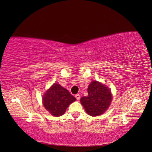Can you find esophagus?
<instances>
[{"label":"esophagus","mask_w":152,"mask_h":152,"mask_svg":"<svg viewBox=\"0 0 152 152\" xmlns=\"http://www.w3.org/2000/svg\"><path fill=\"white\" fill-rule=\"evenodd\" d=\"M75 97L76 98V99L78 100V101H79L80 99V95L79 94H76L75 95Z\"/></svg>","instance_id":"obj_1"}]
</instances>
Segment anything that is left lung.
I'll use <instances>...</instances> for the list:
<instances>
[{"label":"left lung","instance_id":"1","mask_svg":"<svg viewBox=\"0 0 152 152\" xmlns=\"http://www.w3.org/2000/svg\"><path fill=\"white\" fill-rule=\"evenodd\" d=\"M112 101L108 87L97 81H92L88 87V96L80 99L82 106L91 116H99L106 111Z\"/></svg>","mask_w":152,"mask_h":152}]
</instances>
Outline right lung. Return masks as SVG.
<instances>
[{"label":"right lung","instance_id":"right-lung-1","mask_svg":"<svg viewBox=\"0 0 152 152\" xmlns=\"http://www.w3.org/2000/svg\"><path fill=\"white\" fill-rule=\"evenodd\" d=\"M76 99L68 90L54 83L43 96V104L53 116L60 117L64 114L69 104Z\"/></svg>","mask_w":152,"mask_h":152}]
</instances>
